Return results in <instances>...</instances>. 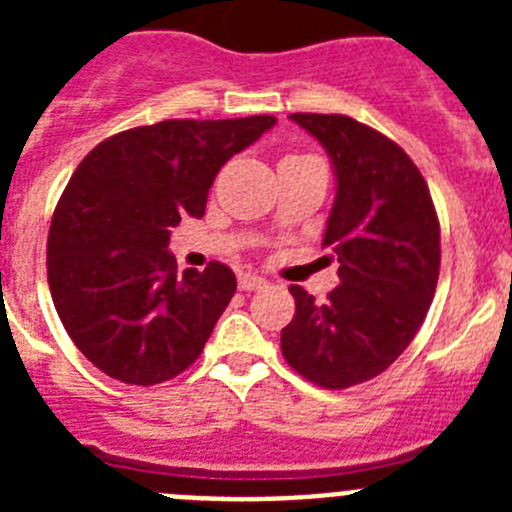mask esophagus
<instances>
[{
  "label": "esophagus",
  "instance_id": "1",
  "mask_svg": "<svg viewBox=\"0 0 512 512\" xmlns=\"http://www.w3.org/2000/svg\"><path fill=\"white\" fill-rule=\"evenodd\" d=\"M238 287L246 289V292H251V289L266 287V279L259 277V274H241V277H238Z\"/></svg>",
  "mask_w": 512,
  "mask_h": 512
}]
</instances>
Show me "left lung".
Returning <instances> with one entry per match:
<instances>
[{
  "mask_svg": "<svg viewBox=\"0 0 512 512\" xmlns=\"http://www.w3.org/2000/svg\"><path fill=\"white\" fill-rule=\"evenodd\" d=\"M336 166L323 248L338 284L320 305L292 284L282 354L307 382L346 390L382 374L413 343L441 269V225L423 174L395 140L346 115H289Z\"/></svg>",
  "mask_w": 512,
  "mask_h": 512,
  "instance_id": "8db88e82",
  "label": "left lung"
}]
</instances>
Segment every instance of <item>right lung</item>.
Instances as JSON below:
<instances>
[{
	"label": "right lung",
	"mask_w": 512,
	"mask_h": 512,
	"mask_svg": "<svg viewBox=\"0 0 512 512\" xmlns=\"http://www.w3.org/2000/svg\"><path fill=\"white\" fill-rule=\"evenodd\" d=\"M274 122L164 120L110 135L76 166L48 230V287L99 372L151 387L200 359L235 274L220 261L179 274L169 230L205 215L220 166Z\"/></svg>",
	"instance_id": "right-lung-1"
}]
</instances>
